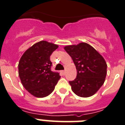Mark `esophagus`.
<instances>
[{
	"instance_id": "1",
	"label": "esophagus",
	"mask_w": 125,
	"mask_h": 125,
	"mask_svg": "<svg viewBox=\"0 0 125 125\" xmlns=\"http://www.w3.org/2000/svg\"><path fill=\"white\" fill-rule=\"evenodd\" d=\"M60 73H61V74L62 75H64L65 74V70H62V71L60 72Z\"/></svg>"
}]
</instances>
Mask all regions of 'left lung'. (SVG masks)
I'll return each mask as SVG.
<instances>
[{
    "label": "left lung",
    "mask_w": 125,
    "mask_h": 125,
    "mask_svg": "<svg viewBox=\"0 0 125 125\" xmlns=\"http://www.w3.org/2000/svg\"><path fill=\"white\" fill-rule=\"evenodd\" d=\"M75 65L77 77L69 81L72 90L78 96L94 95L103 85L107 73V64L103 56L86 43L64 47Z\"/></svg>",
    "instance_id": "obj_1"
}]
</instances>
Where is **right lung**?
Wrapping results in <instances>:
<instances>
[{
	"instance_id": "obj_1",
	"label": "right lung",
	"mask_w": 125,
	"mask_h": 125,
	"mask_svg": "<svg viewBox=\"0 0 125 125\" xmlns=\"http://www.w3.org/2000/svg\"><path fill=\"white\" fill-rule=\"evenodd\" d=\"M58 45L41 41L24 53L18 65L19 76L26 89L37 97H46L53 91L60 78L51 70L52 53Z\"/></svg>"
}]
</instances>
